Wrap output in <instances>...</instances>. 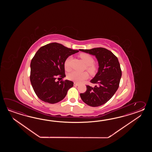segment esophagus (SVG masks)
<instances>
[{
  "mask_svg": "<svg viewBox=\"0 0 152 152\" xmlns=\"http://www.w3.org/2000/svg\"><path fill=\"white\" fill-rule=\"evenodd\" d=\"M77 85H78V84L77 83H74V86H77Z\"/></svg>",
  "mask_w": 152,
  "mask_h": 152,
  "instance_id": "34e87169",
  "label": "esophagus"
}]
</instances>
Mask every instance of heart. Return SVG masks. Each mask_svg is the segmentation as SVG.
<instances>
[{
	"instance_id": "1",
	"label": "heart",
	"mask_w": 152,
	"mask_h": 152,
	"mask_svg": "<svg viewBox=\"0 0 152 152\" xmlns=\"http://www.w3.org/2000/svg\"><path fill=\"white\" fill-rule=\"evenodd\" d=\"M79 57L81 58L85 64V68L87 72L91 75H95L98 71V66L96 64H94V59L90 55L86 53H81L79 54ZM71 58L68 57L66 59L64 62V67L65 70L69 71L71 69ZM88 77V75L86 72H79L77 71H73L68 74L67 77L70 80L73 81L76 83H81Z\"/></svg>"
}]
</instances>
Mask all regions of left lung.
<instances>
[{"label":"left lung","mask_w":152,"mask_h":152,"mask_svg":"<svg viewBox=\"0 0 152 152\" xmlns=\"http://www.w3.org/2000/svg\"><path fill=\"white\" fill-rule=\"evenodd\" d=\"M79 50L95 55L99 64L98 72L90 81L96 85L94 87L86 85L85 92L80 94L81 98L91 107L102 105L110 100L119 87L122 71L118 60L104 48Z\"/></svg>","instance_id":"1"}]
</instances>
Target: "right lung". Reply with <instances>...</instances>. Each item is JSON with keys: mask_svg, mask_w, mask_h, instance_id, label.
I'll return each mask as SVG.
<instances>
[{"mask_svg": "<svg viewBox=\"0 0 152 152\" xmlns=\"http://www.w3.org/2000/svg\"><path fill=\"white\" fill-rule=\"evenodd\" d=\"M79 52L58 43L41 47L30 64V79L37 96L45 103L55 104L62 100L73 87L71 81H58L66 77L64 62L69 56Z\"/></svg>", "mask_w": 152, "mask_h": 152, "instance_id": "right-lung-1", "label": "right lung"}]
</instances>
